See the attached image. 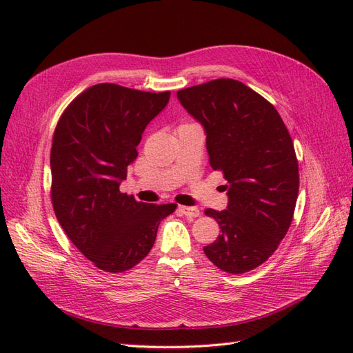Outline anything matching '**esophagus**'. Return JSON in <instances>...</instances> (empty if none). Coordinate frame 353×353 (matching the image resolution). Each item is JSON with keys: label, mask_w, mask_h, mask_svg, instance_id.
I'll return each mask as SVG.
<instances>
[{"label": "esophagus", "mask_w": 353, "mask_h": 353, "mask_svg": "<svg viewBox=\"0 0 353 353\" xmlns=\"http://www.w3.org/2000/svg\"><path fill=\"white\" fill-rule=\"evenodd\" d=\"M179 212L184 213L188 219H193L200 216V210L197 208H188V206H179Z\"/></svg>", "instance_id": "obj_1"}]
</instances>
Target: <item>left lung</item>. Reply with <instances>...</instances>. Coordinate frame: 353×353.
<instances>
[{
	"label": "left lung",
	"instance_id": "left-lung-1",
	"mask_svg": "<svg viewBox=\"0 0 353 353\" xmlns=\"http://www.w3.org/2000/svg\"><path fill=\"white\" fill-rule=\"evenodd\" d=\"M176 97L205 128L209 163L227 179V209L205 210L221 234L203 250L222 271L249 272L290 228L299 193L292 137L274 105L240 81L213 79Z\"/></svg>",
	"mask_w": 353,
	"mask_h": 353
}]
</instances>
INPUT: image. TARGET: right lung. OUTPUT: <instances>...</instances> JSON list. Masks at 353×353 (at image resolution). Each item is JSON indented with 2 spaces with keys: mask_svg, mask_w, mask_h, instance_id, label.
I'll return each instance as SVG.
<instances>
[{
  "mask_svg": "<svg viewBox=\"0 0 353 353\" xmlns=\"http://www.w3.org/2000/svg\"><path fill=\"white\" fill-rule=\"evenodd\" d=\"M169 97V91L92 85L68 105L52 135L51 203L57 221L85 258L105 272L141 262L160 221L176 209L119 191L145 126Z\"/></svg>",
  "mask_w": 353,
  "mask_h": 353,
  "instance_id": "1",
  "label": "right lung"
}]
</instances>
